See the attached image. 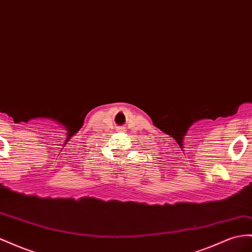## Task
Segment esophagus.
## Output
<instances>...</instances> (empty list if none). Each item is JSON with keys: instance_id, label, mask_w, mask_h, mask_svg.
<instances>
[{"instance_id": "1", "label": "esophagus", "mask_w": 252, "mask_h": 252, "mask_svg": "<svg viewBox=\"0 0 252 252\" xmlns=\"http://www.w3.org/2000/svg\"><path fill=\"white\" fill-rule=\"evenodd\" d=\"M124 127H118V131H123Z\"/></svg>"}]
</instances>
